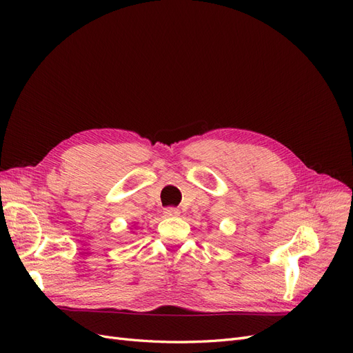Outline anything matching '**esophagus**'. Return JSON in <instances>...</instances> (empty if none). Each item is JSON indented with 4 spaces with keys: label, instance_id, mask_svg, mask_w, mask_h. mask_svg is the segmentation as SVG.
Returning <instances> with one entry per match:
<instances>
[{
    "label": "esophagus",
    "instance_id": "obj_1",
    "mask_svg": "<svg viewBox=\"0 0 353 353\" xmlns=\"http://www.w3.org/2000/svg\"><path fill=\"white\" fill-rule=\"evenodd\" d=\"M163 215L168 216V218H175V216H179L181 215V210L176 209V208H166L163 210Z\"/></svg>",
    "mask_w": 353,
    "mask_h": 353
}]
</instances>
